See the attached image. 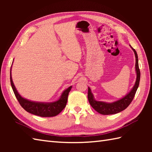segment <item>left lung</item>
<instances>
[{"mask_svg":"<svg viewBox=\"0 0 152 152\" xmlns=\"http://www.w3.org/2000/svg\"><path fill=\"white\" fill-rule=\"evenodd\" d=\"M132 50H133L135 58H136V63H135V70L137 73V79L135 82L134 86L130 92L128 94L126 95L124 97L120 99L118 101H114L113 102H106L103 101H97L94 99L93 93H91V90L88 87V97L89 100V104H91L92 107L95 110L99 112V114L102 115H110V114H115L117 113L120 112L124 110L125 108H127L129 105L131 104V102L133 101L135 93L137 92V90L139 86L140 78V72L139 66H138V59L137 51L134 49L131 46Z\"/></svg>","mask_w":152,"mask_h":152,"instance_id":"obj_1","label":"left lung"}]
</instances>
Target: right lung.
I'll list each match as a JSON object with an SVG mask.
<instances>
[{
    "label": "right lung",
    "mask_w": 152,
    "mask_h": 152,
    "mask_svg": "<svg viewBox=\"0 0 152 152\" xmlns=\"http://www.w3.org/2000/svg\"><path fill=\"white\" fill-rule=\"evenodd\" d=\"M12 68V67H11ZM10 69V83L13 91L19 104L27 112L40 117H53L58 115L66 106L68 95L72 89V86L68 88L62 93L60 98L52 102H42L29 101L19 95L12 81Z\"/></svg>",
    "instance_id": "add662e5"
}]
</instances>
